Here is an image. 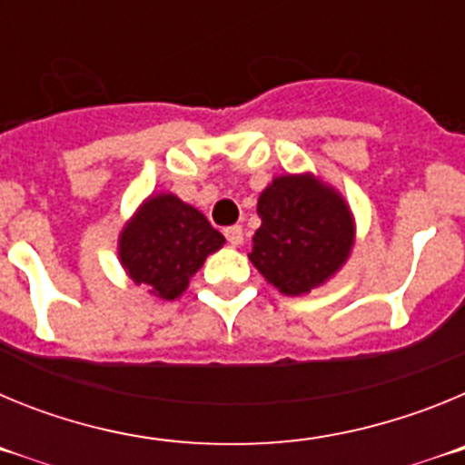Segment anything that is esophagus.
Instances as JSON below:
<instances>
[{
    "label": "esophagus",
    "mask_w": 465,
    "mask_h": 465,
    "mask_svg": "<svg viewBox=\"0 0 465 465\" xmlns=\"http://www.w3.org/2000/svg\"><path fill=\"white\" fill-rule=\"evenodd\" d=\"M225 240L232 246H240L244 242V230H242V225H230V228H225Z\"/></svg>",
    "instance_id": "obj_1"
}]
</instances>
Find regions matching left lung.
Listing matches in <instances>:
<instances>
[{
    "mask_svg": "<svg viewBox=\"0 0 465 465\" xmlns=\"http://www.w3.org/2000/svg\"><path fill=\"white\" fill-rule=\"evenodd\" d=\"M261 228L249 261L283 295H307L342 270L356 221L342 193L322 176L279 174L258 195Z\"/></svg>",
    "mask_w": 465,
    "mask_h": 465,
    "instance_id": "obj_1",
    "label": "left lung"
}]
</instances>
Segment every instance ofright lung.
<instances>
[{
  "mask_svg": "<svg viewBox=\"0 0 465 465\" xmlns=\"http://www.w3.org/2000/svg\"><path fill=\"white\" fill-rule=\"evenodd\" d=\"M223 244L225 237L200 209L174 193H155L123 225L118 261L137 286H146L155 298L176 300Z\"/></svg>",
  "mask_w": 465,
  "mask_h": 465,
  "instance_id": "add662e5",
  "label": "right lung"
}]
</instances>
